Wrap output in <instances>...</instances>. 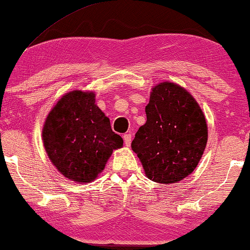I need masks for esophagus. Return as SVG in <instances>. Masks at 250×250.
<instances>
[{"instance_id":"obj_1","label":"esophagus","mask_w":250,"mask_h":250,"mask_svg":"<svg viewBox=\"0 0 250 250\" xmlns=\"http://www.w3.org/2000/svg\"><path fill=\"white\" fill-rule=\"evenodd\" d=\"M124 142H125V146H129V145H131V141H132V135L129 134V133H127V134H125L124 136Z\"/></svg>"}]
</instances>
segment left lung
<instances>
[{"label": "left lung", "instance_id": "left-lung-1", "mask_svg": "<svg viewBox=\"0 0 250 250\" xmlns=\"http://www.w3.org/2000/svg\"><path fill=\"white\" fill-rule=\"evenodd\" d=\"M146 114V124L132 141L133 151L148 179L179 182L193 172L206 148L204 112L186 88L164 82L152 88Z\"/></svg>", "mask_w": 250, "mask_h": 250}]
</instances>
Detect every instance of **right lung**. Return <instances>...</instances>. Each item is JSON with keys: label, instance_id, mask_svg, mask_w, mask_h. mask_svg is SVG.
Segmentation results:
<instances>
[{"label": "right lung", "instance_id": "add662e5", "mask_svg": "<svg viewBox=\"0 0 250 250\" xmlns=\"http://www.w3.org/2000/svg\"><path fill=\"white\" fill-rule=\"evenodd\" d=\"M49 158L64 177L78 183L97 179L115 149L122 148L121 135L95 104L93 92L64 94L47 115L42 131Z\"/></svg>", "mask_w": 250, "mask_h": 250}]
</instances>
